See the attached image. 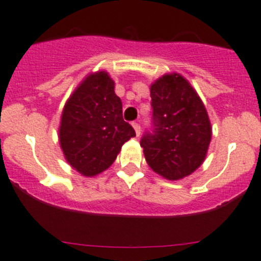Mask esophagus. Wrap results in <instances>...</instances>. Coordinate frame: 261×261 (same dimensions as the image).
I'll return each instance as SVG.
<instances>
[{"mask_svg":"<svg viewBox=\"0 0 261 261\" xmlns=\"http://www.w3.org/2000/svg\"><path fill=\"white\" fill-rule=\"evenodd\" d=\"M132 125H133V128H134V130H136L137 136H139V134H141V125H139V123L133 122V123H132Z\"/></svg>","mask_w":261,"mask_h":261,"instance_id":"obj_1","label":"esophagus"}]
</instances>
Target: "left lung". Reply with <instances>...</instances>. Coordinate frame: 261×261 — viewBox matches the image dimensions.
Instances as JSON below:
<instances>
[{
  "instance_id": "obj_1",
  "label": "left lung",
  "mask_w": 261,
  "mask_h": 261,
  "mask_svg": "<svg viewBox=\"0 0 261 261\" xmlns=\"http://www.w3.org/2000/svg\"><path fill=\"white\" fill-rule=\"evenodd\" d=\"M151 130L141 138L147 164L169 180L194 172L204 161L212 129L202 100L177 73L151 85Z\"/></svg>"
}]
</instances>
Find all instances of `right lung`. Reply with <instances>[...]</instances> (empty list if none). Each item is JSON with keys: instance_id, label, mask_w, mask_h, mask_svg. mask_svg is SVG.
I'll return each instance as SVG.
<instances>
[{"instance_id": "obj_1", "label": "right lung", "mask_w": 261, "mask_h": 261, "mask_svg": "<svg viewBox=\"0 0 261 261\" xmlns=\"http://www.w3.org/2000/svg\"><path fill=\"white\" fill-rule=\"evenodd\" d=\"M122 109L114 81L104 71L86 77L66 102L59 141L66 160L80 174L95 176L107 170L136 136Z\"/></svg>"}]
</instances>
